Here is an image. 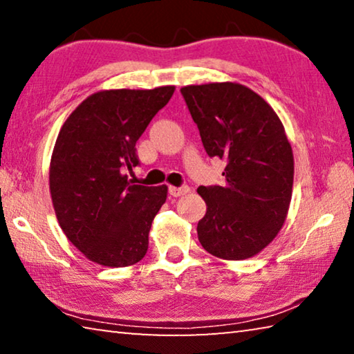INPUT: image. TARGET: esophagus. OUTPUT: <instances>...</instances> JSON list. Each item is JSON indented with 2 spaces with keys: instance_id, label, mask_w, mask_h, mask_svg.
<instances>
[{
  "instance_id": "1",
  "label": "esophagus",
  "mask_w": 354,
  "mask_h": 354,
  "mask_svg": "<svg viewBox=\"0 0 354 354\" xmlns=\"http://www.w3.org/2000/svg\"><path fill=\"white\" fill-rule=\"evenodd\" d=\"M189 192H190L189 185H181V187H173V185H170L169 187V194L171 196H181V195L189 194Z\"/></svg>"
}]
</instances>
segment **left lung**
Instances as JSON below:
<instances>
[{"label": "left lung", "instance_id": "obj_1", "mask_svg": "<svg viewBox=\"0 0 354 354\" xmlns=\"http://www.w3.org/2000/svg\"><path fill=\"white\" fill-rule=\"evenodd\" d=\"M181 93L209 158L226 160L223 185L198 187L207 206L198 241L220 259H247L277 237L289 211L293 156L284 127L242 84L187 86Z\"/></svg>", "mask_w": 354, "mask_h": 354}]
</instances>
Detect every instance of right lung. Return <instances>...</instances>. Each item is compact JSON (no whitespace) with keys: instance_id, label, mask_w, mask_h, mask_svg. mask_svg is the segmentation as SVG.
I'll list each match as a JSON object with an SVG mask.
<instances>
[{"instance_id":"1","label":"right lung","mask_w":354,"mask_h":354,"mask_svg":"<svg viewBox=\"0 0 354 354\" xmlns=\"http://www.w3.org/2000/svg\"><path fill=\"white\" fill-rule=\"evenodd\" d=\"M173 92L165 86L93 93L57 136L50 167L56 217L68 241L100 266H133L147 254L167 185L134 184L128 171L140 164L136 142Z\"/></svg>"}]
</instances>
